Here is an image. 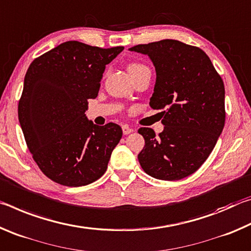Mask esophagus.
<instances>
[{"mask_svg":"<svg viewBox=\"0 0 251 251\" xmlns=\"http://www.w3.org/2000/svg\"><path fill=\"white\" fill-rule=\"evenodd\" d=\"M122 129H123V133H124V135H128L131 133V131H133V129H131L128 125H123Z\"/></svg>","mask_w":251,"mask_h":251,"instance_id":"1","label":"esophagus"}]
</instances>
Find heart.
I'll use <instances>...</instances> for the list:
<instances>
[{
  "label": "heart",
  "instance_id": "1",
  "mask_svg": "<svg viewBox=\"0 0 251 251\" xmlns=\"http://www.w3.org/2000/svg\"><path fill=\"white\" fill-rule=\"evenodd\" d=\"M147 67L145 65L143 64H139V63H133V64H130L128 66V72L129 74H133V73H136V72H139L142 70H146Z\"/></svg>",
  "mask_w": 251,
  "mask_h": 251
}]
</instances>
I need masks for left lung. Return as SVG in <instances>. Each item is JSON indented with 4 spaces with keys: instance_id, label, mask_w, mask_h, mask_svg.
<instances>
[{
    "instance_id": "1",
    "label": "left lung",
    "mask_w": 251,
    "mask_h": 251,
    "mask_svg": "<svg viewBox=\"0 0 251 251\" xmlns=\"http://www.w3.org/2000/svg\"><path fill=\"white\" fill-rule=\"evenodd\" d=\"M129 50L151 59L156 83L150 105L164 109L165 127L158 136L148 127L138 129L145 139L139 164L157 179H182L205 163L224 129L223 79L202 50L179 41L139 44Z\"/></svg>"
}]
</instances>
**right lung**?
I'll return each instance as SVG.
<instances>
[{
    "mask_svg": "<svg viewBox=\"0 0 251 251\" xmlns=\"http://www.w3.org/2000/svg\"><path fill=\"white\" fill-rule=\"evenodd\" d=\"M123 46L100 49L69 41L31 63L19 101V121L33 159L57 184L79 187L104 175L120 143V125L97 126L85 112L105 67Z\"/></svg>",
    "mask_w": 251,
    "mask_h": 251,
    "instance_id": "1",
    "label": "right lung"
}]
</instances>
